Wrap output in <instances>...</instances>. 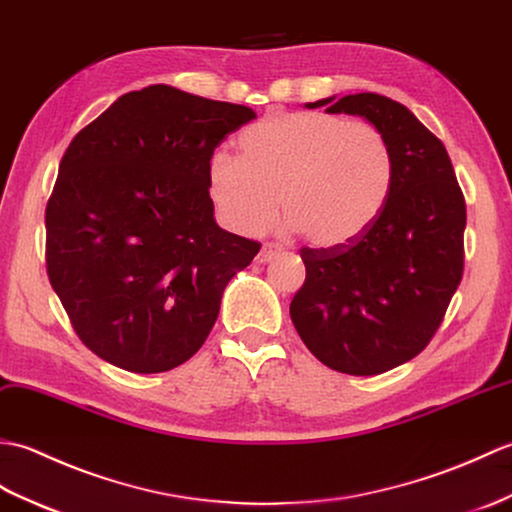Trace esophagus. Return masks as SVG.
<instances>
[{
    "instance_id": "esophagus-1",
    "label": "esophagus",
    "mask_w": 512,
    "mask_h": 512,
    "mask_svg": "<svg viewBox=\"0 0 512 512\" xmlns=\"http://www.w3.org/2000/svg\"><path fill=\"white\" fill-rule=\"evenodd\" d=\"M282 249L278 245H265L263 249H260V254L256 256L258 263H269V260H274L276 256H280Z\"/></svg>"
}]
</instances>
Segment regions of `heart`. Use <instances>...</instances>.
Wrapping results in <instances>:
<instances>
[{"instance_id":"1","label":"heart","mask_w":512,"mask_h":512,"mask_svg":"<svg viewBox=\"0 0 512 512\" xmlns=\"http://www.w3.org/2000/svg\"><path fill=\"white\" fill-rule=\"evenodd\" d=\"M241 160L217 153L208 195L223 225L256 234L287 217L317 249L355 241L390 197L394 162L388 140L368 122L313 111L271 113L238 138Z\"/></svg>"}]
</instances>
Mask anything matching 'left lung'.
<instances>
[{"mask_svg": "<svg viewBox=\"0 0 512 512\" xmlns=\"http://www.w3.org/2000/svg\"><path fill=\"white\" fill-rule=\"evenodd\" d=\"M304 107L359 116L392 151L381 214L348 245L304 247L306 280L289 306L324 366L372 377L414 359L434 337L462 280L467 206L445 144L399 102L366 92Z\"/></svg>", "mask_w": 512, "mask_h": 512, "instance_id": "obj_1", "label": "left lung"}]
</instances>
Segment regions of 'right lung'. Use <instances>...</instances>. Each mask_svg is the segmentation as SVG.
<instances>
[{"label":"right lung","mask_w":512,"mask_h":512,"mask_svg":"<svg viewBox=\"0 0 512 512\" xmlns=\"http://www.w3.org/2000/svg\"><path fill=\"white\" fill-rule=\"evenodd\" d=\"M254 109L170 85L120 96L76 135L45 210V258L76 335L113 366L153 374L206 342L260 245L225 232L208 164Z\"/></svg>","instance_id":"1"}]
</instances>
